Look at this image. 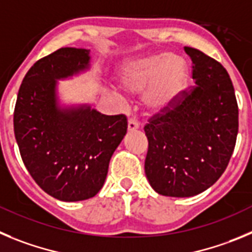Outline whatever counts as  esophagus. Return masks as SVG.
<instances>
[{"label": "esophagus", "mask_w": 252, "mask_h": 252, "mask_svg": "<svg viewBox=\"0 0 252 252\" xmlns=\"http://www.w3.org/2000/svg\"><path fill=\"white\" fill-rule=\"evenodd\" d=\"M139 128V123H138L135 119H129L128 121V130L129 131H134Z\"/></svg>", "instance_id": "esophagus-1"}]
</instances>
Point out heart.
<instances>
[{
	"label": "heart",
	"mask_w": 252,
	"mask_h": 252,
	"mask_svg": "<svg viewBox=\"0 0 252 252\" xmlns=\"http://www.w3.org/2000/svg\"><path fill=\"white\" fill-rule=\"evenodd\" d=\"M189 78L187 61L177 54H160L126 61L119 70L121 87L128 93H140L149 109L164 112L181 98ZM113 96L122 99L118 90Z\"/></svg>",
	"instance_id": "obj_1"
}]
</instances>
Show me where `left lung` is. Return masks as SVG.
<instances>
[{
  "instance_id": "8db88e82",
  "label": "left lung",
  "mask_w": 252,
  "mask_h": 252,
  "mask_svg": "<svg viewBox=\"0 0 252 252\" xmlns=\"http://www.w3.org/2000/svg\"><path fill=\"white\" fill-rule=\"evenodd\" d=\"M185 51L193 64L194 88L144 126L146 176L154 191L169 197L196 196L214 185L239 131V108L225 67L193 47Z\"/></svg>"
}]
</instances>
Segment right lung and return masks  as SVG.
Segmentation results:
<instances>
[{"mask_svg": "<svg viewBox=\"0 0 252 252\" xmlns=\"http://www.w3.org/2000/svg\"><path fill=\"white\" fill-rule=\"evenodd\" d=\"M90 50L61 47L36 61L20 87L13 114L22 160L54 198H92L105 182L110 158L126 134V115H104L89 104H61L59 80L90 70Z\"/></svg>", "mask_w": 252, "mask_h": 252, "instance_id": "add662e5", "label": "right lung"}]
</instances>
